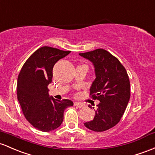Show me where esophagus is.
I'll return each instance as SVG.
<instances>
[{"mask_svg": "<svg viewBox=\"0 0 155 155\" xmlns=\"http://www.w3.org/2000/svg\"><path fill=\"white\" fill-rule=\"evenodd\" d=\"M74 106L77 107L81 108V107H83L84 105L82 103H80V102H74Z\"/></svg>", "mask_w": 155, "mask_h": 155, "instance_id": "34e87169", "label": "esophagus"}]
</instances>
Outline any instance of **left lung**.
Listing matches in <instances>:
<instances>
[{"instance_id": "obj_1", "label": "left lung", "mask_w": 155, "mask_h": 155, "mask_svg": "<svg viewBox=\"0 0 155 155\" xmlns=\"http://www.w3.org/2000/svg\"><path fill=\"white\" fill-rule=\"evenodd\" d=\"M79 55L94 66L96 79L90 95L100 101L93 120L84 124L91 130L104 132L115 127L124 113L130 98V79L120 61L104 49H96Z\"/></svg>"}]
</instances>
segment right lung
<instances>
[{"label": "right lung", "mask_w": 155, "mask_h": 155, "mask_svg": "<svg viewBox=\"0 0 155 155\" xmlns=\"http://www.w3.org/2000/svg\"><path fill=\"white\" fill-rule=\"evenodd\" d=\"M71 53L43 46L26 60L18 78L17 95L25 118L42 132L56 130L63 121L64 111L74 105L72 101L49 96L48 85L52 81L53 68Z\"/></svg>", "instance_id": "add662e5"}]
</instances>
